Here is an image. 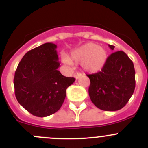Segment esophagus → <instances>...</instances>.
I'll return each mask as SVG.
<instances>
[{"label": "esophagus", "instance_id": "obj_1", "mask_svg": "<svg viewBox=\"0 0 148 148\" xmlns=\"http://www.w3.org/2000/svg\"><path fill=\"white\" fill-rule=\"evenodd\" d=\"M82 76V74H80V73H78V72H76L75 74H74V77H75L76 79H79Z\"/></svg>", "mask_w": 148, "mask_h": 148}]
</instances>
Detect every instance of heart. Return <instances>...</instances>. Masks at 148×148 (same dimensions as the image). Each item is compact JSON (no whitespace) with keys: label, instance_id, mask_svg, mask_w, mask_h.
<instances>
[{"label":"heart","instance_id":"obj_1","mask_svg":"<svg viewBox=\"0 0 148 148\" xmlns=\"http://www.w3.org/2000/svg\"><path fill=\"white\" fill-rule=\"evenodd\" d=\"M107 59V53L104 48L93 43H86L73 51L69 59L65 57L63 61L67 64H71V62L81 64L84 71L96 73L103 68Z\"/></svg>","mask_w":148,"mask_h":148}]
</instances>
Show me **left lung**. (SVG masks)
Wrapping results in <instances>:
<instances>
[{
    "mask_svg": "<svg viewBox=\"0 0 148 148\" xmlns=\"http://www.w3.org/2000/svg\"><path fill=\"white\" fill-rule=\"evenodd\" d=\"M113 50L114 46L109 45ZM90 79L89 95L92 103L104 111L125 107L135 88V71L127 55L118 51L107 57L102 71L86 74Z\"/></svg>",
    "mask_w": 148,
    "mask_h": 148,
    "instance_id": "1",
    "label": "left lung"
}]
</instances>
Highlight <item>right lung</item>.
I'll return each instance as SVG.
<instances>
[{
    "label": "right lung",
    "instance_id": "obj_1",
    "mask_svg": "<svg viewBox=\"0 0 148 148\" xmlns=\"http://www.w3.org/2000/svg\"><path fill=\"white\" fill-rule=\"evenodd\" d=\"M57 46L46 43L28 51L15 72V95L19 104L32 114L44 117L62 107L74 77L62 75L58 68Z\"/></svg>",
    "mask_w": 148,
    "mask_h": 148
}]
</instances>
